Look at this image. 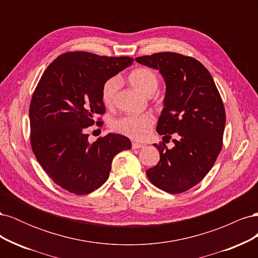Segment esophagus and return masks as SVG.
<instances>
[{
	"label": "esophagus",
	"instance_id": "esophagus-1",
	"mask_svg": "<svg viewBox=\"0 0 258 258\" xmlns=\"http://www.w3.org/2000/svg\"><path fill=\"white\" fill-rule=\"evenodd\" d=\"M145 145L142 143H138V142H132V148H135V150H138V148H142Z\"/></svg>",
	"mask_w": 258,
	"mask_h": 258
}]
</instances>
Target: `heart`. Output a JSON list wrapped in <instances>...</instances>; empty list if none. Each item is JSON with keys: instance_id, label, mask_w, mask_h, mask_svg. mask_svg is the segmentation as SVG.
Instances as JSON below:
<instances>
[{"instance_id": "heart-1", "label": "heart", "mask_w": 258, "mask_h": 258, "mask_svg": "<svg viewBox=\"0 0 258 258\" xmlns=\"http://www.w3.org/2000/svg\"><path fill=\"white\" fill-rule=\"evenodd\" d=\"M128 80L135 88L144 93L145 96H152L158 88V77L152 70L147 68H138L132 71ZM119 80L111 77L102 86L101 100L104 105L111 106L114 102L115 95L119 88ZM154 118L151 114L128 115L113 122V129L119 134L132 140L141 141L150 135L153 127Z\"/></svg>"}]
</instances>
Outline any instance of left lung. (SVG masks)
Wrapping results in <instances>:
<instances>
[{"instance_id": "left-lung-1", "label": "left lung", "mask_w": 258, "mask_h": 258, "mask_svg": "<svg viewBox=\"0 0 258 258\" xmlns=\"http://www.w3.org/2000/svg\"><path fill=\"white\" fill-rule=\"evenodd\" d=\"M158 70L166 82L157 132L174 146L154 144L160 160L146 170L148 179L170 194L190 189L204 178L220 154L226 122L225 107L210 72L198 60L176 52L136 58Z\"/></svg>"}]
</instances>
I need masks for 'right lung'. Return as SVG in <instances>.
<instances>
[{
  "instance_id": "add662e5",
  "label": "right lung",
  "mask_w": 258,
  "mask_h": 258,
  "mask_svg": "<svg viewBox=\"0 0 258 258\" xmlns=\"http://www.w3.org/2000/svg\"><path fill=\"white\" fill-rule=\"evenodd\" d=\"M132 62L130 57L70 51L42 75L30 103L31 146L61 188L76 195L96 190L108 178L115 155L131 148L130 140L117 134L89 143L86 130L105 112L103 84Z\"/></svg>"
}]
</instances>
